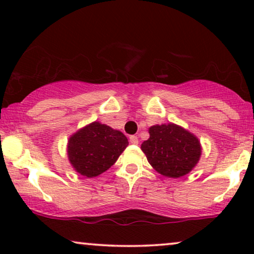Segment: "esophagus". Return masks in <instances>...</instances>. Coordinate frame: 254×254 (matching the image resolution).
Returning a JSON list of instances; mask_svg holds the SVG:
<instances>
[{
	"instance_id": "obj_1",
	"label": "esophagus",
	"mask_w": 254,
	"mask_h": 254,
	"mask_svg": "<svg viewBox=\"0 0 254 254\" xmlns=\"http://www.w3.org/2000/svg\"><path fill=\"white\" fill-rule=\"evenodd\" d=\"M129 142L131 144H138V138L137 136H135V135H133V136L129 137Z\"/></svg>"
}]
</instances>
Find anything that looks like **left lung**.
Here are the masks:
<instances>
[{"instance_id": "1", "label": "left lung", "mask_w": 254, "mask_h": 254, "mask_svg": "<svg viewBox=\"0 0 254 254\" xmlns=\"http://www.w3.org/2000/svg\"><path fill=\"white\" fill-rule=\"evenodd\" d=\"M150 137L141 145L148 162L165 177L179 178L189 173L201 155L200 142L177 125H156L149 128Z\"/></svg>"}]
</instances>
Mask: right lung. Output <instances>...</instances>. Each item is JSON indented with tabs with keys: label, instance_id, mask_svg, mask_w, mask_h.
<instances>
[{
	"label": "right lung",
	"instance_id": "obj_1",
	"mask_svg": "<svg viewBox=\"0 0 254 254\" xmlns=\"http://www.w3.org/2000/svg\"><path fill=\"white\" fill-rule=\"evenodd\" d=\"M127 145L121 131L92 123L69 138L68 157L76 171L92 178L109 170Z\"/></svg>",
	"mask_w": 254,
	"mask_h": 254
}]
</instances>
